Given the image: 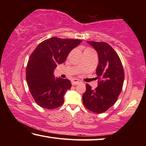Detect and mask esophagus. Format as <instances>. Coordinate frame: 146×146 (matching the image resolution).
Returning a JSON list of instances; mask_svg holds the SVG:
<instances>
[{"label":"esophagus","instance_id":"esophagus-1","mask_svg":"<svg viewBox=\"0 0 146 146\" xmlns=\"http://www.w3.org/2000/svg\"><path fill=\"white\" fill-rule=\"evenodd\" d=\"M71 82H72V85L73 86H75V85H77L78 84L81 83V80H78V79H76V78H73L72 80H71Z\"/></svg>","mask_w":146,"mask_h":146}]
</instances>
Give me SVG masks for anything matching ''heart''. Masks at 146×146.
I'll return each mask as SVG.
<instances>
[{
  "mask_svg": "<svg viewBox=\"0 0 146 146\" xmlns=\"http://www.w3.org/2000/svg\"><path fill=\"white\" fill-rule=\"evenodd\" d=\"M88 49H90V48H88V49H85V51H86V50H88Z\"/></svg>",
  "mask_w": 146,
  "mask_h": 146,
  "instance_id": "1",
  "label": "heart"
}]
</instances>
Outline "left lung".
<instances>
[{
	"label": "left lung",
	"instance_id": "1",
	"mask_svg": "<svg viewBox=\"0 0 146 146\" xmlns=\"http://www.w3.org/2000/svg\"><path fill=\"white\" fill-rule=\"evenodd\" d=\"M87 42L98 53L96 74L100 78L95 90L88 84H86V90L82 95L83 104L91 111L102 113L117 102L122 90L124 71L119 56L110 44L102 42Z\"/></svg>",
	"mask_w": 146,
	"mask_h": 146
}]
</instances>
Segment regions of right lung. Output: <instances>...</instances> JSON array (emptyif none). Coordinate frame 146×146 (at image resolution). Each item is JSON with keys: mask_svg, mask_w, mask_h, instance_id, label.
Returning a JSON list of instances; mask_svg holds the SVG:
<instances>
[{"mask_svg": "<svg viewBox=\"0 0 146 146\" xmlns=\"http://www.w3.org/2000/svg\"><path fill=\"white\" fill-rule=\"evenodd\" d=\"M82 42L79 39L51 37L39 44L31 53L26 77L32 97L40 107L52 110L63 104L64 96L71 88V83L68 79L55 78L54 70Z\"/></svg>", "mask_w": 146, "mask_h": 146, "instance_id": "1", "label": "right lung"}]
</instances>
